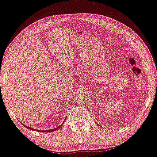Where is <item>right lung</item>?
<instances>
[{
    "instance_id": "obj_1",
    "label": "right lung",
    "mask_w": 157,
    "mask_h": 157,
    "mask_svg": "<svg viewBox=\"0 0 157 157\" xmlns=\"http://www.w3.org/2000/svg\"><path fill=\"white\" fill-rule=\"evenodd\" d=\"M64 122L65 121H63V123L61 124V125H60V126H58V127H57V128H53V129H50V130H36L37 131H39V132H53V131H56V130H58L59 129V128L61 127V126L63 125V123H64ZM23 125H25L24 124H22ZM25 127H26V128H27V129H29V130H34V128H30V127H29V126H27V125H25Z\"/></svg>"
}]
</instances>
